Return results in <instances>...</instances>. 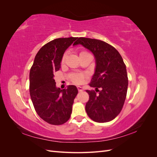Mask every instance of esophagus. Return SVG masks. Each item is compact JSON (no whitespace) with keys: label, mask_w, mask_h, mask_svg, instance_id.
Listing matches in <instances>:
<instances>
[{"label":"esophagus","mask_w":157,"mask_h":157,"mask_svg":"<svg viewBox=\"0 0 157 157\" xmlns=\"http://www.w3.org/2000/svg\"><path fill=\"white\" fill-rule=\"evenodd\" d=\"M77 88H78V90L79 92H82V91H83V88L81 87V86H78L77 87Z\"/></svg>","instance_id":"34e87169"}]
</instances>
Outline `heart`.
Masks as SVG:
<instances>
[{
  "mask_svg": "<svg viewBox=\"0 0 157 157\" xmlns=\"http://www.w3.org/2000/svg\"><path fill=\"white\" fill-rule=\"evenodd\" d=\"M85 53H87V52H81L80 53V55L85 54ZM65 56H66V53L64 54V55L63 56L62 61H64V59L65 58ZM82 76H80V75H75L74 77H73V82H75V83H80V82H82Z\"/></svg>",
  "mask_w": 157,
  "mask_h": 157,
  "instance_id": "obj_1",
  "label": "heart"
}]
</instances>
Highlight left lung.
Masks as SVG:
<instances>
[{
  "instance_id": "1",
  "label": "left lung",
  "mask_w": 157,
  "mask_h": 157,
  "mask_svg": "<svg viewBox=\"0 0 157 157\" xmlns=\"http://www.w3.org/2000/svg\"><path fill=\"white\" fill-rule=\"evenodd\" d=\"M78 44L91 52L96 61L90 86L99 93L86 90L90 97L85 107L87 115L97 122L111 121L121 111L126 97L128 80L124 61L119 52L104 41L80 37L73 46Z\"/></svg>"
}]
</instances>
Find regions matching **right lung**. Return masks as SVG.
I'll list each match as a JSON object with an SVG mask.
<instances>
[{
	"instance_id": "obj_1",
	"label": "right lung",
	"mask_w": 157,
	"mask_h": 157,
	"mask_svg": "<svg viewBox=\"0 0 157 157\" xmlns=\"http://www.w3.org/2000/svg\"><path fill=\"white\" fill-rule=\"evenodd\" d=\"M78 37L59 38L44 45L36 54L29 73L31 100L39 116L53 125L63 124L72 113L77 88L69 85L61 90L56 85L54 73L59 70L64 52Z\"/></svg>"
}]
</instances>
